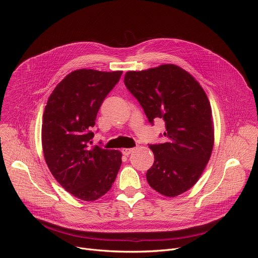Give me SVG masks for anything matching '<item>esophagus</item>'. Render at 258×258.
I'll return each mask as SVG.
<instances>
[{
	"mask_svg": "<svg viewBox=\"0 0 258 258\" xmlns=\"http://www.w3.org/2000/svg\"><path fill=\"white\" fill-rule=\"evenodd\" d=\"M133 151H134V148H123V149L121 150L122 154H123V155H125V156L130 155Z\"/></svg>",
	"mask_w": 258,
	"mask_h": 258,
	"instance_id": "obj_1",
	"label": "esophagus"
}]
</instances>
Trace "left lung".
Returning a JSON list of instances; mask_svg holds the SVG:
<instances>
[{
  "mask_svg": "<svg viewBox=\"0 0 258 258\" xmlns=\"http://www.w3.org/2000/svg\"><path fill=\"white\" fill-rule=\"evenodd\" d=\"M124 85L151 124L165 123L166 142L149 145L154 163L147 181L158 193L175 197L191 189L209 161L214 131L209 100L189 72L174 64L127 71Z\"/></svg>",
  "mask_w": 258,
  "mask_h": 258,
  "instance_id": "8db88e82",
  "label": "left lung"
}]
</instances>
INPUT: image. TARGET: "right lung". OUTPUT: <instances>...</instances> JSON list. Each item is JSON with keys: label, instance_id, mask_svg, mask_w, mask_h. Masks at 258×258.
Listing matches in <instances>:
<instances>
[{"label": "right lung", "instance_id": "1", "mask_svg": "<svg viewBox=\"0 0 258 258\" xmlns=\"http://www.w3.org/2000/svg\"><path fill=\"white\" fill-rule=\"evenodd\" d=\"M122 71L79 69L54 89L42 125L46 163L71 195L94 201L111 189L121 165V153L92 146L97 113L119 82Z\"/></svg>", "mask_w": 258, "mask_h": 258}]
</instances>
